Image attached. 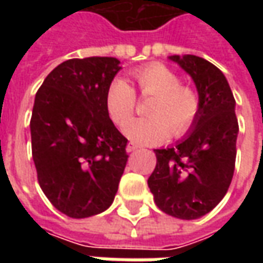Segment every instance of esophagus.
I'll return each mask as SVG.
<instances>
[{"label": "esophagus", "mask_w": 263, "mask_h": 263, "mask_svg": "<svg viewBox=\"0 0 263 263\" xmlns=\"http://www.w3.org/2000/svg\"><path fill=\"white\" fill-rule=\"evenodd\" d=\"M139 148L137 143L134 142H129L128 143V146H126V152H134V151H137V149Z\"/></svg>", "instance_id": "34e87169"}]
</instances>
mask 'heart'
Returning <instances> with one entry per match:
<instances>
[{"instance_id": "obj_1", "label": "heart", "mask_w": 263, "mask_h": 263, "mask_svg": "<svg viewBox=\"0 0 263 263\" xmlns=\"http://www.w3.org/2000/svg\"><path fill=\"white\" fill-rule=\"evenodd\" d=\"M143 97L152 96L146 105L149 117L131 120L137 107L135 91L125 80L115 79L105 94L109 118L124 126L126 137L139 143L159 142L169 134L182 137L192 128L200 109V100L190 87L182 86L180 77L162 63L146 65L132 71Z\"/></svg>"}]
</instances>
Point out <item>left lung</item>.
I'll return each instance as SVG.
<instances>
[{
  "instance_id": "obj_1",
  "label": "left lung",
  "mask_w": 263,
  "mask_h": 263,
  "mask_svg": "<svg viewBox=\"0 0 263 263\" xmlns=\"http://www.w3.org/2000/svg\"><path fill=\"white\" fill-rule=\"evenodd\" d=\"M193 79L200 100L196 121L175 146L155 149L156 166L148 179L156 205L163 213L196 220L228 192L237 156L235 100L226 76L194 54L169 56Z\"/></svg>"
}]
</instances>
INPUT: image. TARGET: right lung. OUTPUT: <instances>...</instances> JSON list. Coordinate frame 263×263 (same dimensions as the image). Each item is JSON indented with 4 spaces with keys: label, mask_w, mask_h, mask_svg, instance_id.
Segmentation results:
<instances>
[{
    "label": "right lung",
    "mask_w": 263,
    "mask_h": 263,
    "mask_svg": "<svg viewBox=\"0 0 263 263\" xmlns=\"http://www.w3.org/2000/svg\"><path fill=\"white\" fill-rule=\"evenodd\" d=\"M120 69L115 58L66 60L35 97L31 138L37 182L54 209L71 218L108 209L125 169L128 139L105 107Z\"/></svg>",
    "instance_id": "add662e5"
}]
</instances>
